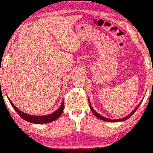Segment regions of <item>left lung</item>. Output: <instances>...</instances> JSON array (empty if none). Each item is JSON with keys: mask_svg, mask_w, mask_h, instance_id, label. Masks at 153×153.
Returning <instances> with one entry per match:
<instances>
[{"mask_svg": "<svg viewBox=\"0 0 153 153\" xmlns=\"http://www.w3.org/2000/svg\"><path fill=\"white\" fill-rule=\"evenodd\" d=\"M88 103H89V106H90V108H91V111L93 112V114H94L95 116H96V117H98V118H99V119H101V120H103V121H105V122H122V121L127 120V119H129V117H131V116H132L133 114H134V113L135 111H136L137 109V108H138V107H139V106H140V103H139V105H138V106H137L136 108H134V110H133V111H131V113L129 114V115L127 116V117H124V118H122V119H110L106 118V117H103V116H101V115L99 114H98L97 112H96V111H95V110L94 109V108H93V107H92V106H91V103L89 102Z\"/></svg>", "mask_w": 153, "mask_h": 153, "instance_id": "8db88e82", "label": "left lung"}]
</instances>
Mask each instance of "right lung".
Segmentation results:
<instances>
[{
  "mask_svg": "<svg viewBox=\"0 0 153 153\" xmlns=\"http://www.w3.org/2000/svg\"><path fill=\"white\" fill-rule=\"evenodd\" d=\"M9 101L11 106H13V108H14L16 111L18 113V114L20 116V117H22L25 121H27V122L31 123H34V124H45V123H49L55 121L56 119H57L60 117L63 112V109H64V102L62 101V103H61V106L59 107L58 109L56 110L53 113L45 116H34L27 114L22 111L19 108H17L15 106V105H13V103L10 101V100H9Z\"/></svg>",
  "mask_w": 153,
  "mask_h": 153,
  "instance_id": "add662e5",
  "label": "right lung"
}]
</instances>
